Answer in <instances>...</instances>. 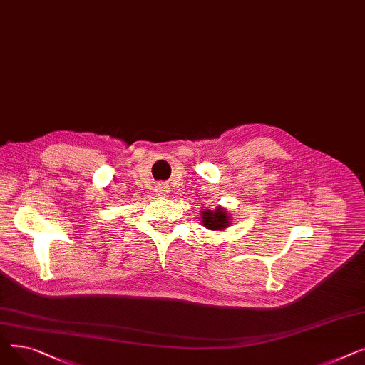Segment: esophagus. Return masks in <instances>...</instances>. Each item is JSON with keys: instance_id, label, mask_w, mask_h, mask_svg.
I'll return each instance as SVG.
<instances>
[{"instance_id": "esophagus-1", "label": "esophagus", "mask_w": 365, "mask_h": 365, "mask_svg": "<svg viewBox=\"0 0 365 365\" xmlns=\"http://www.w3.org/2000/svg\"><path fill=\"white\" fill-rule=\"evenodd\" d=\"M168 187H167V185L165 183H158V186H157V189H155V192L158 194V195H161V197H164L168 190H167Z\"/></svg>"}]
</instances>
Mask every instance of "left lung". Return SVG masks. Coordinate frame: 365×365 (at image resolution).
<instances>
[{
	"instance_id": "obj_1",
	"label": "left lung",
	"mask_w": 365,
	"mask_h": 365,
	"mask_svg": "<svg viewBox=\"0 0 365 365\" xmlns=\"http://www.w3.org/2000/svg\"><path fill=\"white\" fill-rule=\"evenodd\" d=\"M202 223L207 229H212V231H222V229L227 227L231 225V217L225 208L217 207L215 210H204L201 213Z\"/></svg>"
}]
</instances>
